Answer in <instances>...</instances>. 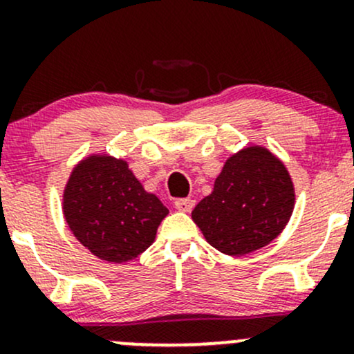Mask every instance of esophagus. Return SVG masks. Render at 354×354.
I'll return each instance as SVG.
<instances>
[{
  "instance_id": "34e87169",
  "label": "esophagus",
  "mask_w": 354,
  "mask_h": 354,
  "mask_svg": "<svg viewBox=\"0 0 354 354\" xmlns=\"http://www.w3.org/2000/svg\"><path fill=\"white\" fill-rule=\"evenodd\" d=\"M174 206H176L177 211H182V212H191L192 207H194V199H177L176 203H174Z\"/></svg>"
}]
</instances>
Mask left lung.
Wrapping results in <instances>:
<instances>
[{"label": "left lung", "mask_w": 354, "mask_h": 354, "mask_svg": "<svg viewBox=\"0 0 354 354\" xmlns=\"http://www.w3.org/2000/svg\"><path fill=\"white\" fill-rule=\"evenodd\" d=\"M292 178L263 147H248L224 163L214 189L192 211L211 246L241 257L263 248L282 233L294 211Z\"/></svg>", "instance_id": "1"}]
</instances>
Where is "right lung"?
<instances>
[{"label": "right lung", "instance_id": "right-lung-1", "mask_svg": "<svg viewBox=\"0 0 354 354\" xmlns=\"http://www.w3.org/2000/svg\"><path fill=\"white\" fill-rule=\"evenodd\" d=\"M62 209L74 236L111 263H124L145 252L169 214L128 163L109 155H91L74 167Z\"/></svg>", "mask_w": 354, "mask_h": 354}]
</instances>
